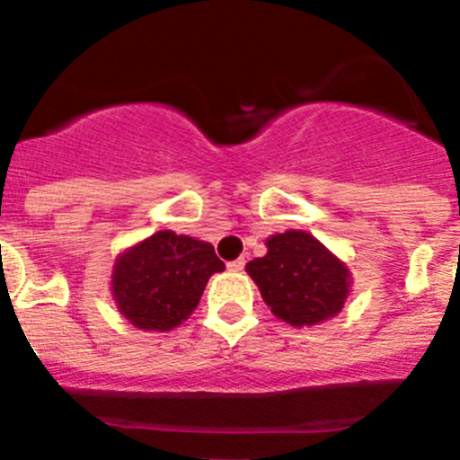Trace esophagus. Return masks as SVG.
I'll use <instances>...</instances> for the list:
<instances>
[{"instance_id": "34e87169", "label": "esophagus", "mask_w": 460, "mask_h": 460, "mask_svg": "<svg viewBox=\"0 0 460 460\" xmlns=\"http://www.w3.org/2000/svg\"><path fill=\"white\" fill-rule=\"evenodd\" d=\"M243 265H246V262H243V258H237V260H233V262H227V270H230V271H242Z\"/></svg>"}]
</instances>
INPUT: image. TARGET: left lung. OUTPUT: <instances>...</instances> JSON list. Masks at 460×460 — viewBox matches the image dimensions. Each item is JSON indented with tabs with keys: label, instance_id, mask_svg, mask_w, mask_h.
Returning a JSON list of instances; mask_svg holds the SVG:
<instances>
[{
	"label": "left lung",
	"instance_id": "8db88e82",
	"mask_svg": "<svg viewBox=\"0 0 460 460\" xmlns=\"http://www.w3.org/2000/svg\"><path fill=\"white\" fill-rule=\"evenodd\" d=\"M246 271L271 313L292 327L332 318L348 296V270L302 230L267 239V255L251 260Z\"/></svg>",
	"mask_w": 460,
	"mask_h": 460
}]
</instances>
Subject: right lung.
Masks as SVG:
<instances>
[{
    "label": "right lung",
    "mask_w": 460,
    "mask_h": 460,
    "mask_svg": "<svg viewBox=\"0 0 460 460\" xmlns=\"http://www.w3.org/2000/svg\"><path fill=\"white\" fill-rule=\"evenodd\" d=\"M223 270L211 243L161 230L117 260L112 295L137 329L168 332L189 318L209 276Z\"/></svg>",
    "instance_id": "obj_1"
}]
</instances>
